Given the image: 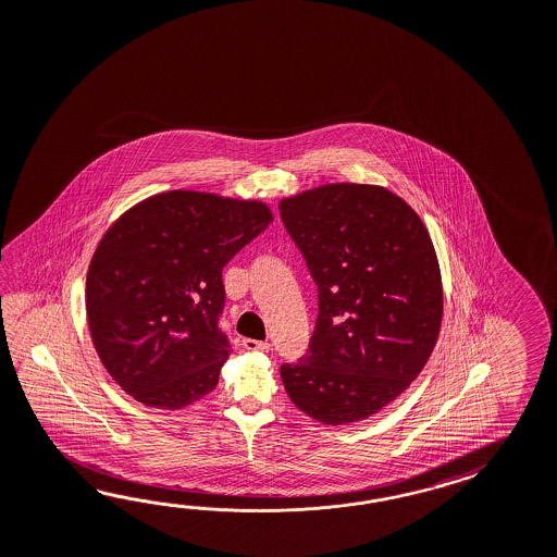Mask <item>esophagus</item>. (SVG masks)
I'll return each instance as SVG.
<instances>
[{"label":"esophagus","mask_w":557,"mask_h":557,"mask_svg":"<svg viewBox=\"0 0 557 557\" xmlns=\"http://www.w3.org/2000/svg\"><path fill=\"white\" fill-rule=\"evenodd\" d=\"M245 350H259V352H272V344L270 342H261V339L244 338Z\"/></svg>","instance_id":"obj_1"}]
</instances>
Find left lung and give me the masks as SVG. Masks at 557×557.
<instances>
[{
    "label": "left lung",
    "instance_id": "obj_1",
    "mask_svg": "<svg viewBox=\"0 0 557 557\" xmlns=\"http://www.w3.org/2000/svg\"><path fill=\"white\" fill-rule=\"evenodd\" d=\"M280 215L318 285L308 352L280 368L287 396L324 424L368 419L419 376L441 330L429 231L376 185L306 190L284 199Z\"/></svg>",
    "mask_w": 557,
    "mask_h": 557
}]
</instances>
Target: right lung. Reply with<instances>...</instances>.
Here are the masks:
<instances>
[{
    "label": "right lung",
    "instance_id": "right-lung-1",
    "mask_svg": "<svg viewBox=\"0 0 557 557\" xmlns=\"http://www.w3.org/2000/svg\"><path fill=\"white\" fill-rule=\"evenodd\" d=\"M259 201L169 190L128 209L88 268L86 315L110 376L147 407L211 393L231 354L223 268L272 223Z\"/></svg>",
    "mask_w": 557,
    "mask_h": 557
}]
</instances>
